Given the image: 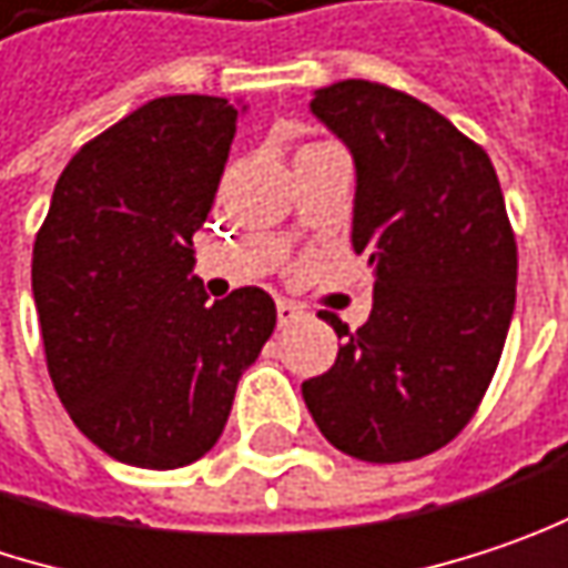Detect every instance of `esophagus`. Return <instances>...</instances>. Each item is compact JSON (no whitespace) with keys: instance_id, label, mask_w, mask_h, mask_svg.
Wrapping results in <instances>:
<instances>
[{"instance_id":"esophagus-1","label":"esophagus","mask_w":568,"mask_h":568,"mask_svg":"<svg viewBox=\"0 0 568 568\" xmlns=\"http://www.w3.org/2000/svg\"><path fill=\"white\" fill-rule=\"evenodd\" d=\"M297 320H304V306L294 301H277V326H294Z\"/></svg>"}]
</instances>
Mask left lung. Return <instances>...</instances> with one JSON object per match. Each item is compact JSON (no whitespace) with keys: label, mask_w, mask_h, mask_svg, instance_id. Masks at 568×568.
<instances>
[{"label":"left lung","mask_w":568,"mask_h":568,"mask_svg":"<svg viewBox=\"0 0 568 568\" xmlns=\"http://www.w3.org/2000/svg\"><path fill=\"white\" fill-rule=\"evenodd\" d=\"M310 109L355 154L352 245L372 316L336 365L304 382L320 433L362 463H410L453 443L501 362L517 242L488 151L417 97L372 80L316 90Z\"/></svg>","instance_id":"8db88e82"}]
</instances>
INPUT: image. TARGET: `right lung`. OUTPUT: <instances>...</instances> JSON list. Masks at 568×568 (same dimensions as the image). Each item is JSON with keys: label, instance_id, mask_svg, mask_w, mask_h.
Here are the masks:
<instances>
[{"label": "right lung", "instance_id": "obj_1", "mask_svg": "<svg viewBox=\"0 0 568 568\" xmlns=\"http://www.w3.org/2000/svg\"><path fill=\"white\" fill-rule=\"evenodd\" d=\"M235 115L223 97L144 102L70 158L34 235L48 375L80 433L125 466L206 456L277 323L262 287L206 304L193 274Z\"/></svg>", "mask_w": 568, "mask_h": 568}]
</instances>
